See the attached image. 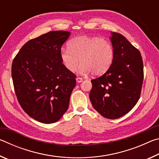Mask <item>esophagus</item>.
I'll return each mask as SVG.
<instances>
[{
  "label": "esophagus",
  "instance_id": "obj_1",
  "mask_svg": "<svg viewBox=\"0 0 159 159\" xmlns=\"http://www.w3.org/2000/svg\"><path fill=\"white\" fill-rule=\"evenodd\" d=\"M76 79L77 83H81L83 81V79H81V78H80V77H77Z\"/></svg>",
  "mask_w": 159,
  "mask_h": 159
}]
</instances>
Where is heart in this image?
<instances>
[{
    "instance_id": "b5f03b06",
    "label": "heart",
    "mask_w": 159,
    "mask_h": 159,
    "mask_svg": "<svg viewBox=\"0 0 159 159\" xmlns=\"http://www.w3.org/2000/svg\"><path fill=\"white\" fill-rule=\"evenodd\" d=\"M114 51L109 41L99 37L79 36L69 43V48H63L60 58L65 68L73 72L79 66L82 74L92 73L100 76L107 71L114 60Z\"/></svg>"
}]
</instances>
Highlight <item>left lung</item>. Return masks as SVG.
Instances as JSON below:
<instances>
[{"instance_id":"left-lung-1","label":"left lung","mask_w":159,"mask_h":159,"mask_svg":"<svg viewBox=\"0 0 159 159\" xmlns=\"http://www.w3.org/2000/svg\"><path fill=\"white\" fill-rule=\"evenodd\" d=\"M114 51L110 68L91 80L92 105L102 116L116 119L133 108L140 97L144 72L139 51L123 35L111 32Z\"/></svg>"}]
</instances>
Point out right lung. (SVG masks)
<instances>
[{
	"mask_svg": "<svg viewBox=\"0 0 159 159\" xmlns=\"http://www.w3.org/2000/svg\"><path fill=\"white\" fill-rule=\"evenodd\" d=\"M69 36V31H52L30 40L12 61L19 103L37 121L57 122L68 109L76 75L64 66L60 52Z\"/></svg>",
	"mask_w": 159,
	"mask_h": 159,
	"instance_id": "1",
	"label": "right lung"
}]
</instances>
